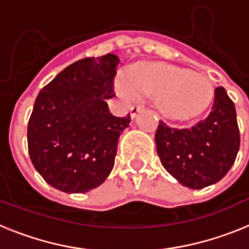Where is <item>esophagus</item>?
I'll return each instance as SVG.
<instances>
[{"label": "esophagus", "mask_w": 249, "mask_h": 249, "mask_svg": "<svg viewBox=\"0 0 249 249\" xmlns=\"http://www.w3.org/2000/svg\"><path fill=\"white\" fill-rule=\"evenodd\" d=\"M143 109H144V106H142V105L132 106L131 109H129V113H131V118H135L136 116H137L138 112L143 111Z\"/></svg>", "instance_id": "34e87169"}]
</instances>
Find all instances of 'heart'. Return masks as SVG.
Returning <instances> with one entry per match:
<instances>
[{"label": "heart", "mask_w": 249, "mask_h": 249, "mask_svg": "<svg viewBox=\"0 0 249 249\" xmlns=\"http://www.w3.org/2000/svg\"><path fill=\"white\" fill-rule=\"evenodd\" d=\"M116 89L126 97L153 96L160 116L176 123L198 120L214 98V89L206 74L162 62L131 66L126 78H117Z\"/></svg>", "instance_id": "obj_1"}]
</instances>
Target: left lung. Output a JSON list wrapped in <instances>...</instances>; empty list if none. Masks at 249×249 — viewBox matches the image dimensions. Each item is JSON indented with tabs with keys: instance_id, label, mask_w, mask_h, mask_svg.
Listing matches in <instances>:
<instances>
[{
	"instance_id": "1",
	"label": "left lung",
	"mask_w": 249,
	"mask_h": 249,
	"mask_svg": "<svg viewBox=\"0 0 249 249\" xmlns=\"http://www.w3.org/2000/svg\"><path fill=\"white\" fill-rule=\"evenodd\" d=\"M239 142L236 107L221 86L215 89L207 118L191 128H173L160 121L156 132L162 166L192 190L217 183L227 175L236 160Z\"/></svg>"
}]
</instances>
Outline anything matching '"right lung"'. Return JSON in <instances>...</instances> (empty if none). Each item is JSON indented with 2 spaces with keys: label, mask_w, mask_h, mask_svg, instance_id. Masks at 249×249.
Here are the masks:
<instances>
[{
  "label": "right lung",
  "mask_w": 249,
  "mask_h": 249,
  "mask_svg": "<svg viewBox=\"0 0 249 249\" xmlns=\"http://www.w3.org/2000/svg\"><path fill=\"white\" fill-rule=\"evenodd\" d=\"M120 59L116 54L87 57L59 72L35 101L27 127L28 153L50 186L86 193L106 181L114 164L118 138L129 126L114 117L112 98Z\"/></svg>",
  "instance_id": "right-lung-1"
}]
</instances>
